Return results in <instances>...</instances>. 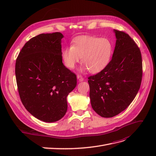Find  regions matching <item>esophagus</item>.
Here are the masks:
<instances>
[{
    "label": "esophagus",
    "instance_id": "obj_1",
    "mask_svg": "<svg viewBox=\"0 0 156 156\" xmlns=\"http://www.w3.org/2000/svg\"><path fill=\"white\" fill-rule=\"evenodd\" d=\"M77 79H78V80L79 81H83V80H84V78L83 77V76L81 75H77Z\"/></svg>",
    "mask_w": 156,
    "mask_h": 156
}]
</instances>
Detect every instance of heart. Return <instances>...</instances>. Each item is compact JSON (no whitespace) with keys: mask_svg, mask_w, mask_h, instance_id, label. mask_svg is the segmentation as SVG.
<instances>
[{"mask_svg":"<svg viewBox=\"0 0 156 156\" xmlns=\"http://www.w3.org/2000/svg\"><path fill=\"white\" fill-rule=\"evenodd\" d=\"M113 54V44L108 38L81 36L75 38L72 46L62 51L64 65L73 69L81 58L83 69L92 73H98L110 62Z\"/></svg>","mask_w":156,"mask_h":156,"instance_id":"heart-1","label":"heart"}]
</instances>
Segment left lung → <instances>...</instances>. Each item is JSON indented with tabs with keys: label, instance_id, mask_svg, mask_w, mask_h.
I'll use <instances>...</instances> for the list:
<instances>
[{
	"label": "left lung",
	"instance_id": "left-lung-1",
	"mask_svg": "<svg viewBox=\"0 0 156 156\" xmlns=\"http://www.w3.org/2000/svg\"><path fill=\"white\" fill-rule=\"evenodd\" d=\"M115 32L116 45L110 62L100 72L88 77L92 107L103 118L119 115L130 105L143 77L139 48L126 32Z\"/></svg>",
	"mask_w": 156,
	"mask_h": 156
}]
</instances>
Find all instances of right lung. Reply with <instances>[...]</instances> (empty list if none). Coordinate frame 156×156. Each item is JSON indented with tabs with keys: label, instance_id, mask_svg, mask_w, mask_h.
<instances>
[{
	"label": "right lung",
	"instance_id": "1",
	"mask_svg": "<svg viewBox=\"0 0 156 156\" xmlns=\"http://www.w3.org/2000/svg\"><path fill=\"white\" fill-rule=\"evenodd\" d=\"M60 32L41 34L19 53L16 77L21 102L32 115L45 122L60 120L68 109L67 96L77 76L62 63Z\"/></svg>",
	"mask_w": 156,
	"mask_h": 156
}]
</instances>
